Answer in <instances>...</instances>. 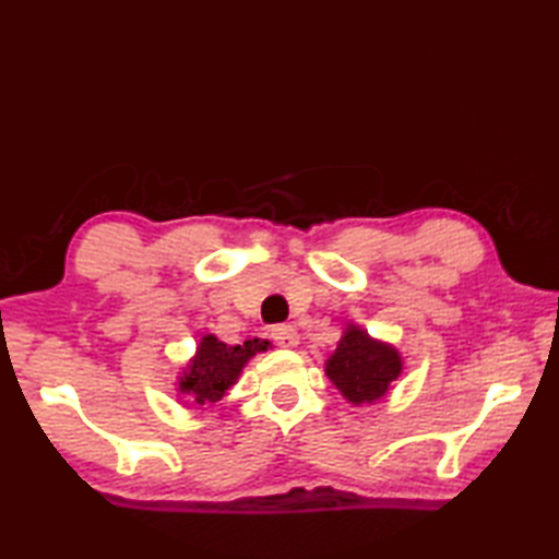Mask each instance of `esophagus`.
Instances as JSON below:
<instances>
[{
	"label": "esophagus",
	"instance_id": "1",
	"mask_svg": "<svg viewBox=\"0 0 559 559\" xmlns=\"http://www.w3.org/2000/svg\"><path fill=\"white\" fill-rule=\"evenodd\" d=\"M271 338L273 343H278L281 348H295L298 346V331L288 324H278L271 329Z\"/></svg>",
	"mask_w": 559,
	"mask_h": 559
}]
</instances>
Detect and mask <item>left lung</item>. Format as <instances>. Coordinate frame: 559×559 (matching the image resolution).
<instances>
[{"instance_id": "1", "label": "left lung", "mask_w": 559, "mask_h": 559, "mask_svg": "<svg viewBox=\"0 0 559 559\" xmlns=\"http://www.w3.org/2000/svg\"><path fill=\"white\" fill-rule=\"evenodd\" d=\"M326 374L348 401L370 403L384 396L401 374V358L394 348L374 343L365 331L350 326L326 362Z\"/></svg>"}]
</instances>
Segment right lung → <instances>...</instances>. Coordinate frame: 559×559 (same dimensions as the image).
<instances>
[{"instance_id": "obj_1", "label": "right lung", "mask_w": 559, "mask_h": 559, "mask_svg": "<svg viewBox=\"0 0 559 559\" xmlns=\"http://www.w3.org/2000/svg\"><path fill=\"white\" fill-rule=\"evenodd\" d=\"M266 346L269 343L259 338L245 341L242 346H225L216 336H206L201 341L194 362L189 365V374L182 377V391L199 406L221 401L225 389L235 384L245 362L257 350H266Z\"/></svg>"}]
</instances>
